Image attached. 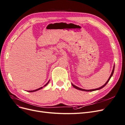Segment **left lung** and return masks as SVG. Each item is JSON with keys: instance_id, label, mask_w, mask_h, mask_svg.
<instances>
[{"instance_id": "1", "label": "left lung", "mask_w": 125, "mask_h": 125, "mask_svg": "<svg viewBox=\"0 0 125 125\" xmlns=\"http://www.w3.org/2000/svg\"><path fill=\"white\" fill-rule=\"evenodd\" d=\"M114 69H115V65H114V67H113V69L112 72V73H111V75H110V77H109V78H108V80H107L106 82V83H105L103 85H102V86L100 87V88H99L95 89H92V90H85V89H81V88H79V87H78V86H77L74 85V84H73V83H71V84H72V85H73V87H74V88L75 89H78V90H81V91H87V92H89V91H90V92H91V91H96V90H100V89H101L103 88V87H104L106 85L107 83L108 82V81H109V80H110V79H111V77H112V75H113V73H114Z\"/></svg>"}]
</instances>
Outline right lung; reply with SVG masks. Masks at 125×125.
Segmentation results:
<instances>
[{"mask_svg": "<svg viewBox=\"0 0 125 125\" xmlns=\"http://www.w3.org/2000/svg\"><path fill=\"white\" fill-rule=\"evenodd\" d=\"M50 80H49L48 81V82L47 83L45 84V85H44V86H46L48 84V83L50 82ZM44 86H43V87H41V88H39V89H36V90H32V91H28V92H35V91H38V90H41V89H42Z\"/></svg>", "mask_w": 125, "mask_h": 125, "instance_id": "add662e5", "label": "right lung"}]
</instances>
